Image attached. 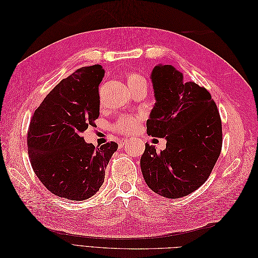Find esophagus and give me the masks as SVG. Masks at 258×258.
<instances>
[{"label": "esophagus", "mask_w": 258, "mask_h": 258, "mask_svg": "<svg viewBox=\"0 0 258 258\" xmlns=\"http://www.w3.org/2000/svg\"><path fill=\"white\" fill-rule=\"evenodd\" d=\"M128 142H129V140H127V139H121L120 141H119V144H120V146H123V145H126Z\"/></svg>", "instance_id": "34e87169"}]
</instances>
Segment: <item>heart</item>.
Returning <instances> with one entry per match:
<instances>
[{"mask_svg": "<svg viewBox=\"0 0 258 258\" xmlns=\"http://www.w3.org/2000/svg\"><path fill=\"white\" fill-rule=\"evenodd\" d=\"M128 86L130 90H132L136 87H139V86H146V81L143 76L139 75L137 73H132L128 76L127 80ZM138 126V119L135 118L132 116H124L122 118H120L116 124V129L118 130L121 134H130L131 131H134Z\"/></svg>", "mask_w": 258, "mask_h": 258, "instance_id": "1", "label": "heart"}]
</instances>
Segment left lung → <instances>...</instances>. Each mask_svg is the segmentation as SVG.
Segmentation results:
<instances>
[{"label": "left lung", "instance_id": "1", "mask_svg": "<svg viewBox=\"0 0 258 258\" xmlns=\"http://www.w3.org/2000/svg\"><path fill=\"white\" fill-rule=\"evenodd\" d=\"M155 105L147 134L166 138V150L145 143L140 165L144 181L169 199L191 194L204 184L222 150V121L210 92L171 64L156 66L151 74Z\"/></svg>", "mask_w": 258, "mask_h": 258}]
</instances>
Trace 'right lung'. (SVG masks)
Masks as SVG:
<instances>
[{
  "label": "right lung",
  "instance_id": "add662e5",
  "mask_svg": "<svg viewBox=\"0 0 258 258\" xmlns=\"http://www.w3.org/2000/svg\"><path fill=\"white\" fill-rule=\"evenodd\" d=\"M102 66L76 70L54 87L38 106L28 131V154L36 176L58 197L82 201L97 194L105 168L118 145L96 148L82 134L100 114Z\"/></svg>",
  "mask_w": 258,
  "mask_h": 258
}]
</instances>
